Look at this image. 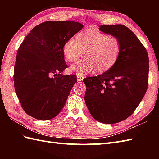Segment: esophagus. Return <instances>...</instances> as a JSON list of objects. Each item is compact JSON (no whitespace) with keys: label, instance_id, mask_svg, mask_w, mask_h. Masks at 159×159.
Here are the masks:
<instances>
[{"label":"esophagus","instance_id":"obj_1","mask_svg":"<svg viewBox=\"0 0 159 159\" xmlns=\"http://www.w3.org/2000/svg\"><path fill=\"white\" fill-rule=\"evenodd\" d=\"M83 79H84V76H82V75H77V80H78V82L82 81Z\"/></svg>","mask_w":159,"mask_h":159}]
</instances>
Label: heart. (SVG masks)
Returning a JSON list of instances; mask_svg holds the SVG:
<instances>
[{"label":"heart","mask_w":159,"mask_h":159,"mask_svg":"<svg viewBox=\"0 0 159 159\" xmlns=\"http://www.w3.org/2000/svg\"><path fill=\"white\" fill-rule=\"evenodd\" d=\"M76 38L69 39L63 46V53L69 61H74L86 51L87 59L70 67L71 72L77 75L90 74L98 67L105 71L117 61L121 51V43L117 37L107 35L98 30L88 28L79 33Z\"/></svg>","instance_id":"1"}]
</instances>
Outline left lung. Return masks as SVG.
Returning <instances> with one entry per match:
<instances>
[{
	"label": "left lung",
	"mask_w": 159,
	"mask_h": 159,
	"mask_svg": "<svg viewBox=\"0 0 159 159\" xmlns=\"http://www.w3.org/2000/svg\"><path fill=\"white\" fill-rule=\"evenodd\" d=\"M99 29L117 37L121 51L107 72L83 79L85 101L96 121L116 124L130 116L143 99L148 85L149 59L146 48L126 26L101 25Z\"/></svg>",
	"instance_id": "8db88e82"
}]
</instances>
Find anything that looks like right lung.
Masks as SVG:
<instances>
[{"mask_svg": "<svg viewBox=\"0 0 159 159\" xmlns=\"http://www.w3.org/2000/svg\"><path fill=\"white\" fill-rule=\"evenodd\" d=\"M83 27L74 21L43 22L35 26L20 46L13 81L22 109L30 116L51 120L65 105L77 79L61 74L67 67L63 46Z\"/></svg>", "mask_w": 159, "mask_h": 159, "instance_id": "add662e5", "label": "right lung"}]
</instances>
